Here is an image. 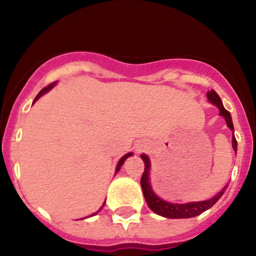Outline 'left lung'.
I'll use <instances>...</instances> for the list:
<instances>
[{
	"instance_id": "1",
	"label": "left lung",
	"mask_w": 256,
	"mask_h": 256,
	"mask_svg": "<svg viewBox=\"0 0 256 256\" xmlns=\"http://www.w3.org/2000/svg\"><path fill=\"white\" fill-rule=\"evenodd\" d=\"M207 98L209 102L212 104L216 105L219 109V115L223 116L226 121V125L228 128L233 131V148L236 154V136H234V126H233V121H232V116L230 112L223 106V102H222L220 98L219 95L216 94L214 90H210V92H207ZM141 158H142L144 164V171L142 174V177H141V187H142V192H144V197L146 200L147 206L151 210H154V213L158 214V216H166V218H171V219H178V218H192V216H200L202 214L203 212H206L207 209L212 208L216 202H218L219 198L223 196L224 190H226V186L218 193L216 196H214L213 198L208 200H202V202H190V203H186V204H177V203H170L166 202V200H161L160 197H157L154 194V192L152 190L151 183H150V178H148V174H150V160L146 154H141Z\"/></svg>"
}]
</instances>
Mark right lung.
I'll return each instance as SVG.
<instances>
[{"mask_svg":"<svg viewBox=\"0 0 256 256\" xmlns=\"http://www.w3.org/2000/svg\"><path fill=\"white\" fill-rule=\"evenodd\" d=\"M54 85H56V82H52V84H49V85H48V86H46V88H44V89H42V90H40V92H38V95H37V96H36L34 102H36V100H37V99H40V96H42V95H43V94H44V92H48V90H50V89H52V88H53V86H54ZM131 154H131V152H130V154H125V156H124V157H122V158H121V160H120V161H118V167H116V172H118V170H120V167H121V166H122V164H124V162H125V160H126V158H128V156H131ZM102 207H104V206H102ZM102 208H100V209H102ZM100 209H99V210H100ZM99 210H98V212H96V213H99Z\"/></svg>","mask_w":256,"mask_h":256,"instance_id":"obj_1","label":"right lung"}]
</instances>
